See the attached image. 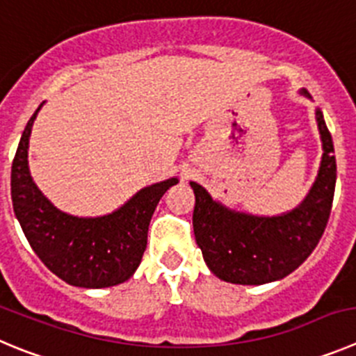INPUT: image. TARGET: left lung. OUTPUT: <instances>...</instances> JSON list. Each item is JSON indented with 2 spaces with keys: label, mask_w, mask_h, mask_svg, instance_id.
Segmentation results:
<instances>
[{
  "label": "left lung",
  "mask_w": 356,
  "mask_h": 356,
  "mask_svg": "<svg viewBox=\"0 0 356 356\" xmlns=\"http://www.w3.org/2000/svg\"><path fill=\"white\" fill-rule=\"evenodd\" d=\"M300 93L311 99L307 90ZM316 122L323 143L321 165L305 200L288 213L257 217L231 210L191 181L195 243L218 279L243 286L273 282L295 272L316 249L330 217L337 180L334 143L319 109Z\"/></svg>",
  "instance_id": "obj_1"
}]
</instances>
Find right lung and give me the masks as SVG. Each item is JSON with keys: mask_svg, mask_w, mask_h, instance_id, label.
Masks as SVG:
<instances>
[{"mask_svg": "<svg viewBox=\"0 0 356 356\" xmlns=\"http://www.w3.org/2000/svg\"><path fill=\"white\" fill-rule=\"evenodd\" d=\"M40 107L29 118L12 162L15 217L35 254L61 280L90 289L122 284L138 270L153 211L178 178L141 188L122 208L102 217L58 210L35 185L28 168L29 136Z\"/></svg>", "mask_w": 356, "mask_h": 356, "instance_id": "1", "label": "right lung"}]
</instances>
